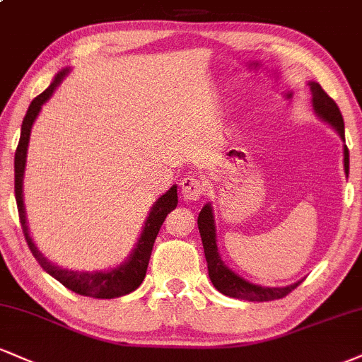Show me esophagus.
Instances as JSON below:
<instances>
[{
  "label": "esophagus",
  "mask_w": 362,
  "mask_h": 362,
  "mask_svg": "<svg viewBox=\"0 0 362 362\" xmlns=\"http://www.w3.org/2000/svg\"><path fill=\"white\" fill-rule=\"evenodd\" d=\"M182 187V197L185 200H197L206 194V182L204 178L197 175H187L184 180L180 182Z\"/></svg>",
  "instance_id": "esophagus-1"
}]
</instances>
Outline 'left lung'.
I'll return each instance as SVG.
<instances>
[{
  "instance_id": "obj_1",
  "label": "left lung",
  "mask_w": 362,
  "mask_h": 362,
  "mask_svg": "<svg viewBox=\"0 0 362 362\" xmlns=\"http://www.w3.org/2000/svg\"><path fill=\"white\" fill-rule=\"evenodd\" d=\"M308 87H310L312 94V107L315 116L319 119L327 123L329 126L337 132L339 136L344 143H346V136H344V119L341 111H339L337 104L329 94L322 89L319 82L308 81ZM344 153V172L349 175V150L346 145H342ZM199 233L202 238L204 245V255H206L209 278H211L212 285L223 295L228 297L247 300V302H269V300L283 298L295 290L303 280H298L297 283H291L286 286H263L258 283L247 281L246 278L239 276L236 272H233L228 264L221 258V252L217 250V233H216V221H214V209L212 204L207 202L199 212Z\"/></svg>"
}]
</instances>
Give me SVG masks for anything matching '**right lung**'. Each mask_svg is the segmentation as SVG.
<instances>
[{
	"mask_svg": "<svg viewBox=\"0 0 362 362\" xmlns=\"http://www.w3.org/2000/svg\"><path fill=\"white\" fill-rule=\"evenodd\" d=\"M71 72V67H65L54 77L50 86L40 95L33 99L32 104L28 106L27 115L23 117L21 123V133L18 148L15 151V197L16 206H18L20 223L23 228L25 239H27L30 251L33 252L35 259L40 263V267L54 276L57 281L62 283L69 290L76 291V293L84 295V297H94V298H117L123 295L129 293V291L136 290L141 281L145 280L148 261H150L151 250H153L156 234H158L160 228H162L165 217H167L173 209L177 207L178 197H177V185H172L163 195L156 199V202L151 206L148 217L143 226L141 234H139L138 241L134 243V247L128 255L123 263H119L115 268L104 269V272H77V269L62 268L59 264L52 263V261L43 256V252L38 250L35 245L33 238L30 236V229L27 223V211H25L23 202V177H25V167H27V151L30 143V134H32V128L35 119L40 115L42 106L52 98L55 93L57 87L60 82L65 79V76Z\"/></svg>",
	"mask_w": 362,
	"mask_h": 362,
	"instance_id": "right-lung-1",
	"label": "right lung"
}]
</instances>
